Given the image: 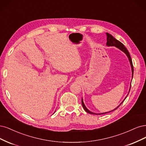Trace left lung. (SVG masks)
I'll return each instance as SVG.
<instances>
[{
    "label": "left lung",
    "mask_w": 146,
    "mask_h": 146,
    "mask_svg": "<svg viewBox=\"0 0 146 146\" xmlns=\"http://www.w3.org/2000/svg\"><path fill=\"white\" fill-rule=\"evenodd\" d=\"M106 35H107V44H106L107 46H116V48L119 49V50H121L122 51H123V52L126 54V56H127V58H128L129 60V62H130V64L131 68V72H132V74H132V78H133V66L132 61H131V57H130V54H129V53L128 50H127V48L125 47L124 45L123 44H122L121 42H119V40H117V39H116L115 38V37H114L112 35H111L109 34V33H107ZM130 87H131V84H130V88H129V93L130 92ZM129 93H128V94H127V95L126 97L124 98V100L120 103V104H119L118 106H117V107L115 108V109H114L113 110H111V111H110L104 112V113H93V112H92V111L89 110L87 109V108L86 107V106H85V104H84L82 98V107H83V108H84V109L86 110V112L88 113L93 114V115H102V114H106V113H109V112H111V111H114V110H116V109H117V108H118L122 104H123V102L125 100V98H126L127 97V96H128V95H129Z\"/></svg>",
    "instance_id": "8db88e82"
}]
</instances>
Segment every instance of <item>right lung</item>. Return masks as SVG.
I'll return each mask as SVG.
<instances>
[{
	"label": "right lung",
	"mask_w": 146,
	"mask_h": 146,
	"mask_svg": "<svg viewBox=\"0 0 146 146\" xmlns=\"http://www.w3.org/2000/svg\"><path fill=\"white\" fill-rule=\"evenodd\" d=\"M54 112H55V111H54Z\"/></svg>",
	"instance_id": "obj_1"
}]
</instances>
